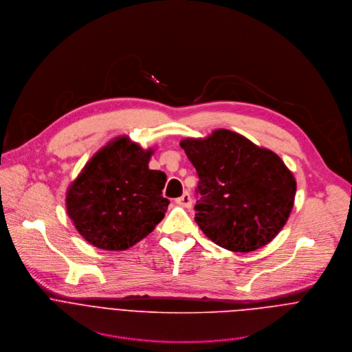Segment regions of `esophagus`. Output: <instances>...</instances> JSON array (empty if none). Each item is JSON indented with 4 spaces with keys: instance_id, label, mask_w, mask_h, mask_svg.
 I'll return each instance as SVG.
<instances>
[{
    "instance_id": "34e87169",
    "label": "esophagus",
    "mask_w": 352,
    "mask_h": 352,
    "mask_svg": "<svg viewBox=\"0 0 352 352\" xmlns=\"http://www.w3.org/2000/svg\"><path fill=\"white\" fill-rule=\"evenodd\" d=\"M176 204H179L180 206H184V208H191L192 199H191V197H190L188 192H184L182 197H179V198L176 199Z\"/></svg>"
}]
</instances>
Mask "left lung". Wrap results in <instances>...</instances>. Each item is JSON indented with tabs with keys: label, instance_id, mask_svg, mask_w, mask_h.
I'll return each instance as SVG.
<instances>
[{
	"label": "left lung",
	"instance_id": "left-lung-1",
	"mask_svg": "<svg viewBox=\"0 0 352 352\" xmlns=\"http://www.w3.org/2000/svg\"><path fill=\"white\" fill-rule=\"evenodd\" d=\"M180 147L199 177L195 221L210 241L246 253L276 236L292 212L296 180L275 153L227 129Z\"/></svg>",
	"mask_w": 352,
	"mask_h": 352
}]
</instances>
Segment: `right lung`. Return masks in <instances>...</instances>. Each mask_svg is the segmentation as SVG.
Segmentation results:
<instances>
[{
  "label": "right lung",
  "mask_w": 352,
  "mask_h": 352,
  "mask_svg": "<svg viewBox=\"0 0 352 352\" xmlns=\"http://www.w3.org/2000/svg\"><path fill=\"white\" fill-rule=\"evenodd\" d=\"M153 150L117 138L98 151L67 191L66 206L78 232L94 246L125 250L164 219L166 175L148 169Z\"/></svg>",
  "instance_id": "right-lung-1"
}]
</instances>
